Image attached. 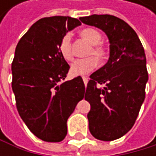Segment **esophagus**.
<instances>
[{
	"label": "esophagus",
	"instance_id": "esophagus-1",
	"mask_svg": "<svg viewBox=\"0 0 156 156\" xmlns=\"http://www.w3.org/2000/svg\"><path fill=\"white\" fill-rule=\"evenodd\" d=\"M82 80H83V81H84V83L86 85L88 83V81H89V77L88 76H82Z\"/></svg>",
	"mask_w": 156,
	"mask_h": 156
}]
</instances>
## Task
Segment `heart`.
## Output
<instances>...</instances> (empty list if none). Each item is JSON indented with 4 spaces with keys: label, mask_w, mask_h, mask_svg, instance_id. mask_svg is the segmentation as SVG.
Returning a JSON list of instances; mask_svg holds the SVG:
<instances>
[{
    "label": "heart",
    "mask_w": 156,
    "mask_h": 156,
    "mask_svg": "<svg viewBox=\"0 0 156 156\" xmlns=\"http://www.w3.org/2000/svg\"><path fill=\"white\" fill-rule=\"evenodd\" d=\"M80 37L91 45V48L86 52V56H89L84 59L76 60L71 65V73L75 76H83L91 71H93L97 66V60H104L108 54V48L101 43L102 34L99 31L94 28H84L80 32ZM58 49L62 57L66 61H72L74 58L72 50V42L71 35L69 33H66L62 36L59 41Z\"/></svg>",
    "instance_id": "obj_1"
}]
</instances>
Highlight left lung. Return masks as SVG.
Masks as SVG:
<instances>
[{"label":"left lung","mask_w":156,"mask_h":156,"mask_svg":"<svg viewBox=\"0 0 156 156\" xmlns=\"http://www.w3.org/2000/svg\"><path fill=\"white\" fill-rule=\"evenodd\" d=\"M80 20L104 31L110 43L108 62L90 76L85 100L91 105L87 115L91 134L99 140H114L133 127L145 98L149 76L144 48L136 32L117 16Z\"/></svg>","instance_id":"8db88e82"}]
</instances>
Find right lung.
<instances>
[{
    "label": "right lung",
    "mask_w": 156,
    "mask_h": 156,
    "mask_svg": "<svg viewBox=\"0 0 156 156\" xmlns=\"http://www.w3.org/2000/svg\"><path fill=\"white\" fill-rule=\"evenodd\" d=\"M80 24L70 16L44 17L16 48L11 69L16 108L30 131L44 141L64 139L67 119L84 97L80 76L64 80L70 66L58 49L62 36Z\"/></svg>",
    "instance_id": "obj_1"
}]
</instances>
